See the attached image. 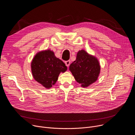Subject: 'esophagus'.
Instances as JSON below:
<instances>
[{
	"label": "esophagus",
	"mask_w": 135,
	"mask_h": 135,
	"mask_svg": "<svg viewBox=\"0 0 135 135\" xmlns=\"http://www.w3.org/2000/svg\"><path fill=\"white\" fill-rule=\"evenodd\" d=\"M70 61L69 60H68V61H66L65 62V64H66V66H67V67H69V66L70 65Z\"/></svg>",
	"instance_id": "1"
}]
</instances>
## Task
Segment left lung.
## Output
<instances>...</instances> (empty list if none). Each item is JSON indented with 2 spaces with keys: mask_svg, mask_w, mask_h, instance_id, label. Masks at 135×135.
<instances>
[{
  "mask_svg": "<svg viewBox=\"0 0 135 135\" xmlns=\"http://www.w3.org/2000/svg\"><path fill=\"white\" fill-rule=\"evenodd\" d=\"M69 70L77 82L85 88L97 80L100 66L97 58L82 50L77 53L76 60L70 64Z\"/></svg>",
  "mask_w": 135,
  "mask_h": 135,
  "instance_id": "8db88e82",
  "label": "left lung"
}]
</instances>
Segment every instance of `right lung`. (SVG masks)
<instances>
[{
    "instance_id": "obj_1",
    "label": "right lung",
    "mask_w": 135,
    "mask_h": 135,
    "mask_svg": "<svg viewBox=\"0 0 135 135\" xmlns=\"http://www.w3.org/2000/svg\"><path fill=\"white\" fill-rule=\"evenodd\" d=\"M31 68L35 81L46 89L54 85L60 73L67 69L65 63L50 50L38 52L32 60Z\"/></svg>"
}]
</instances>
